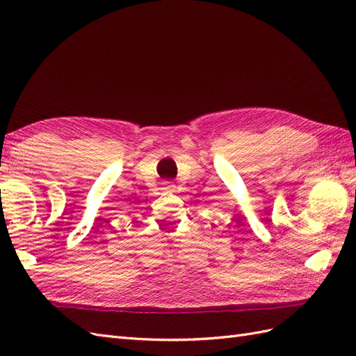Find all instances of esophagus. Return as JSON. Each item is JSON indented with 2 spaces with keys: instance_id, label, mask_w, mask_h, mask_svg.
<instances>
[{
  "instance_id": "esophagus-1",
  "label": "esophagus",
  "mask_w": 356,
  "mask_h": 356,
  "mask_svg": "<svg viewBox=\"0 0 356 356\" xmlns=\"http://www.w3.org/2000/svg\"><path fill=\"white\" fill-rule=\"evenodd\" d=\"M163 188H165V190H168V191H174L175 184H174V182H165V184H163Z\"/></svg>"
}]
</instances>
